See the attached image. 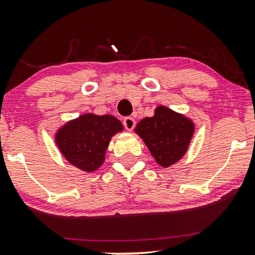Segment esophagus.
Segmentation results:
<instances>
[{
    "label": "esophagus",
    "mask_w": 255,
    "mask_h": 255,
    "mask_svg": "<svg viewBox=\"0 0 255 255\" xmlns=\"http://www.w3.org/2000/svg\"><path fill=\"white\" fill-rule=\"evenodd\" d=\"M124 126L127 130H133L134 127H135V120L133 118H126L124 120Z\"/></svg>",
    "instance_id": "obj_1"
}]
</instances>
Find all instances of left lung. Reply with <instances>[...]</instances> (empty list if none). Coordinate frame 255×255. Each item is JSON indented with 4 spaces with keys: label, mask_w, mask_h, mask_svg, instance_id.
Returning a JSON list of instances; mask_svg holds the SVG:
<instances>
[{
    "label": "left lung",
    "mask_w": 255,
    "mask_h": 255,
    "mask_svg": "<svg viewBox=\"0 0 255 255\" xmlns=\"http://www.w3.org/2000/svg\"><path fill=\"white\" fill-rule=\"evenodd\" d=\"M134 130L144 140L158 164L168 168L178 162L188 150L194 124L182 114L159 105L154 115L142 119Z\"/></svg>",
    "instance_id": "1"
}]
</instances>
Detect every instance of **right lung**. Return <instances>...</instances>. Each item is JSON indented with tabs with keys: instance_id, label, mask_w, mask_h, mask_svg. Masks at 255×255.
I'll use <instances>...</instances> for the list:
<instances>
[{
	"instance_id": "right-lung-1",
	"label": "right lung",
	"mask_w": 255,
	"mask_h": 255,
	"mask_svg": "<svg viewBox=\"0 0 255 255\" xmlns=\"http://www.w3.org/2000/svg\"><path fill=\"white\" fill-rule=\"evenodd\" d=\"M124 130L115 116L84 114L63 125L55 141L63 157L80 170L93 172L104 163L111 137Z\"/></svg>"
}]
</instances>
